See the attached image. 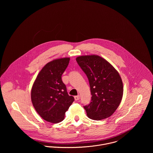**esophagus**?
<instances>
[{
    "label": "esophagus",
    "mask_w": 153,
    "mask_h": 153,
    "mask_svg": "<svg viewBox=\"0 0 153 153\" xmlns=\"http://www.w3.org/2000/svg\"><path fill=\"white\" fill-rule=\"evenodd\" d=\"M74 98H75V100L76 101H78V100H79V98H80V96H79V95L75 96V97H74Z\"/></svg>",
    "instance_id": "esophagus-1"
}]
</instances>
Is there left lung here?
<instances>
[{
    "label": "left lung",
    "instance_id": "8db88e82",
    "mask_svg": "<svg viewBox=\"0 0 153 153\" xmlns=\"http://www.w3.org/2000/svg\"><path fill=\"white\" fill-rule=\"evenodd\" d=\"M76 61L89 82L91 102L84 107L88 117L95 120L109 117L120 105L123 96V84L118 72L97 55L79 56Z\"/></svg>",
    "mask_w": 153,
    "mask_h": 153
}]
</instances>
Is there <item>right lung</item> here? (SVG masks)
<instances>
[{"label": "right lung", "mask_w": 153, "mask_h": 153, "mask_svg": "<svg viewBox=\"0 0 153 153\" xmlns=\"http://www.w3.org/2000/svg\"><path fill=\"white\" fill-rule=\"evenodd\" d=\"M69 58L55 59L47 63L36 76L31 89V101L36 111L44 120L58 123L74 101L68 94L61 76Z\"/></svg>", "instance_id": "add662e5"}]
</instances>
